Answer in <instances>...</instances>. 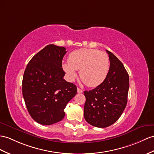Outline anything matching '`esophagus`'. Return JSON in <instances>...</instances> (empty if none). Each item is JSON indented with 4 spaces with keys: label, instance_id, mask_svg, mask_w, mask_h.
Segmentation results:
<instances>
[{
    "label": "esophagus",
    "instance_id": "obj_1",
    "mask_svg": "<svg viewBox=\"0 0 154 154\" xmlns=\"http://www.w3.org/2000/svg\"><path fill=\"white\" fill-rule=\"evenodd\" d=\"M82 89H81L80 88H77V92L78 93H82Z\"/></svg>",
    "mask_w": 154,
    "mask_h": 154
}]
</instances>
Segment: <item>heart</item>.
Here are the masks:
<instances>
[{
  "instance_id": "heart-1",
  "label": "heart",
  "mask_w": 154,
  "mask_h": 154,
  "mask_svg": "<svg viewBox=\"0 0 154 154\" xmlns=\"http://www.w3.org/2000/svg\"><path fill=\"white\" fill-rule=\"evenodd\" d=\"M63 69L70 81L76 77V70H80L82 82L89 87H97L106 79L110 69L108 54L95 49L82 48L69 54L68 63Z\"/></svg>"
}]
</instances>
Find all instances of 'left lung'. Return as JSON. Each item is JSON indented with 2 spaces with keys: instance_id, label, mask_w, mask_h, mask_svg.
Segmentation results:
<instances>
[{
  "instance_id": "obj_1",
  "label": "left lung",
  "mask_w": 154,
  "mask_h": 154,
  "mask_svg": "<svg viewBox=\"0 0 154 154\" xmlns=\"http://www.w3.org/2000/svg\"><path fill=\"white\" fill-rule=\"evenodd\" d=\"M110 69L106 79L95 89L85 91L84 118L90 125L100 128L114 123L126 107L129 88V74L123 63L106 50Z\"/></svg>"
}]
</instances>
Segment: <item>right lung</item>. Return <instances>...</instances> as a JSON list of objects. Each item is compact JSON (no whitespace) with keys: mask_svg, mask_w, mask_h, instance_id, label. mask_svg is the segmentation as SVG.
Here are the masks:
<instances>
[{"mask_svg":"<svg viewBox=\"0 0 154 154\" xmlns=\"http://www.w3.org/2000/svg\"><path fill=\"white\" fill-rule=\"evenodd\" d=\"M66 53L64 47L48 45L33 56L25 70V103L32 118L40 124L49 125L62 120L67 103L76 95V86L63 79L62 60Z\"/></svg>","mask_w":154,"mask_h":154,"instance_id":"obj_1","label":"right lung"}]
</instances>
